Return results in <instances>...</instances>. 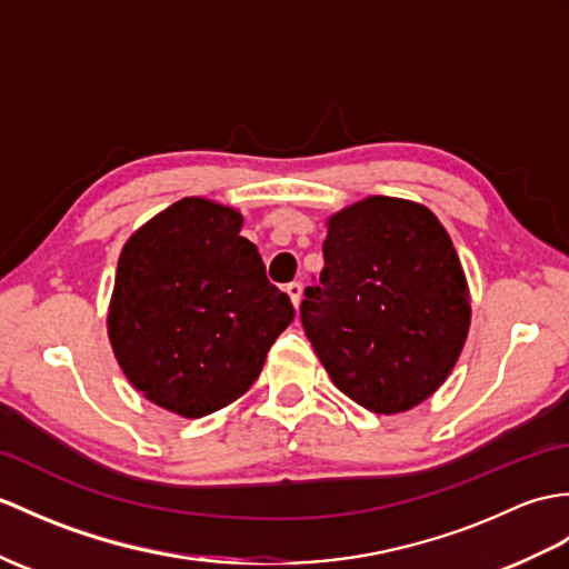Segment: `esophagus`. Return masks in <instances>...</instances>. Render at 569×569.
<instances>
[{
	"instance_id": "1",
	"label": "esophagus",
	"mask_w": 569,
	"mask_h": 569,
	"mask_svg": "<svg viewBox=\"0 0 569 569\" xmlns=\"http://www.w3.org/2000/svg\"><path fill=\"white\" fill-rule=\"evenodd\" d=\"M286 293L290 296V302H293V306L298 308L300 306V298H302V283L300 281H290L286 286Z\"/></svg>"
}]
</instances>
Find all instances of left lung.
Listing matches in <instances>:
<instances>
[{"mask_svg":"<svg viewBox=\"0 0 569 569\" xmlns=\"http://www.w3.org/2000/svg\"><path fill=\"white\" fill-rule=\"evenodd\" d=\"M322 254L300 322L329 378L378 415L425 402L453 371L470 327L466 273L439 218L371 196L327 220Z\"/></svg>","mask_w":569,"mask_h":569,"instance_id":"1","label":"left lung"}]
</instances>
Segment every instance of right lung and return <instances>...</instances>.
<instances>
[{"mask_svg":"<svg viewBox=\"0 0 569 569\" xmlns=\"http://www.w3.org/2000/svg\"><path fill=\"white\" fill-rule=\"evenodd\" d=\"M240 228L234 208L181 198L118 259L106 322L116 359L136 390L181 417H206L252 388L296 317Z\"/></svg>","mask_w":569,"mask_h":569,"instance_id":"1","label":"right lung"}]
</instances>
